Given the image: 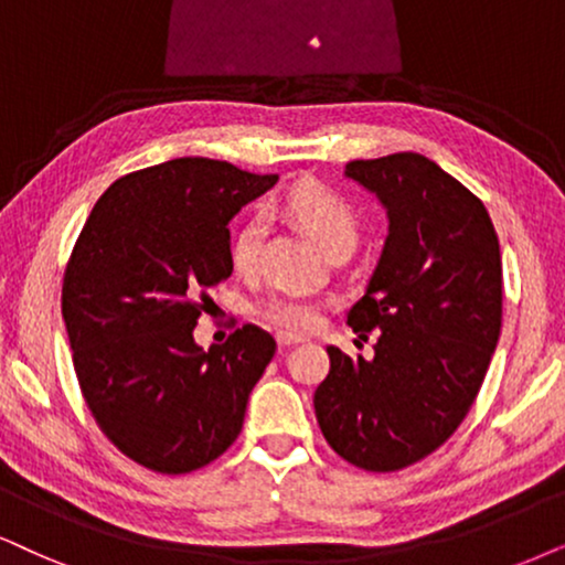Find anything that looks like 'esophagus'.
<instances>
[{"instance_id": "obj_1", "label": "esophagus", "mask_w": 565, "mask_h": 565, "mask_svg": "<svg viewBox=\"0 0 565 565\" xmlns=\"http://www.w3.org/2000/svg\"><path fill=\"white\" fill-rule=\"evenodd\" d=\"M276 341H278V349H289V347H295V344H302V335H297V333H287V331H278V335H276Z\"/></svg>"}]
</instances>
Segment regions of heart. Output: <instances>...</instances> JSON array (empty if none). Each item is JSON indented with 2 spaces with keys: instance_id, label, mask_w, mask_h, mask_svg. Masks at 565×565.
<instances>
[{
  "instance_id": "1",
  "label": "heart",
  "mask_w": 565,
  "mask_h": 565,
  "mask_svg": "<svg viewBox=\"0 0 565 565\" xmlns=\"http://www.w3.org/2000/svg\"><path fill=\"white\" fill-rule=\"evenodd\" d=\"M284 211L297 221L302 230L318 242L326 255L352 253L360 237V218L344 198L335 195L323 184L305 182L284 198ZM260 218H247L232 239V266L237 274H253L260 263ZM253 316L263 323L281 328L287 333L316 331L323 318V305L318 299L295 295V291H276L255 305Z\"/></svg>"
}]
</instances>
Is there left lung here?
<instances>
[{
	"label": "left lung",
	"instance_id": "obj_1",
	"mask_svg": "<svg viewBox=\"0 0 565 565\" xmlns=\"http://www.w3.org/2000/svg\"><path fill=\"white\" fill-rule=\"evenodd\" d=\"M375 192L388 237L347 312L373 360L328 347L316 417L328 446L367 472H398L440 448L472 409L503 318V263L482 200L419 153L349 161Z\"/></svg>",
	"mask_w": 565,
	"mask_h": 565
}]
</instances>
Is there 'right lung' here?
I'll use <instances>...</instances> for the list:
<instances>
[{"label": "right lung", "instance_id": "add662e5", "mask_svg": "<svg viewBox=\"0 0 565 565\" xmlns=\"http://www.w3.org/2000/svg\"><path fill=\"white\" fill-rule=\"evenodd\" d=\"M276 180L174 159L119 177L85 218L62 318L93 419L140 467L188 475L237 440L274 335L247 323L203 352L192 331L232 276L230 221Z\"/></svg>", "mask_w": 565, "mask_h": 565}]
</instances>
